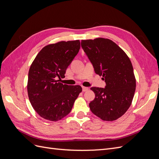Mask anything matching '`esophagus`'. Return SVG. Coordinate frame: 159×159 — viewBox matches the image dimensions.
Here are the masks:
<instances>
[{
    "mask_svg": "<svg viewBox=\"0 0 159 159\" xmlns=\"http://www.w3.org/2000/svg\"><path fill=\"white\" fill-rule=\"evenodd\" d=\"M82 89H83V91H87L89 89V88L87 87H82Z\"/></svg>",
    "mask_w": 159,
    "mask_h": 159,
    "instance_id": "34e87169",
    "label": "esophagus"
}]
</instances>
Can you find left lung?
I'll use <instances>...</instances> for the list:
<instances>
[{"label": "left lung", "instance_id": "8db88e82", "mask_svg": "<svg viewBox=\"0 0 159 159\" xmlns=\"http://www.w3.org/2000/svg\"><path fill=\"white\" fill-rule=\"evenodd\" d=\"M81 46L95 73L106 83L105 88H91L95 95L89 103L91 112L103 121L117 120L131 106L135 91L131 61L121 48L107 38L83 40Z\"/></svg>", "mask_w": 159, "mask_h": 159}]
</instances>
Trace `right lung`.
<instances>
[{
  "label": "right lung",
  "instance_id": "add662e5",
  "mask_svg": "<svg viewBox=\"0 0 159 159\" xmlns=\"http://www.w3.org/2000/svg\"><path fill=\"white\" fill-rule=\"evenodd\" d=\"M80 49L79 40L60 41L44 46L28 71L27 91L33 109L42 118L57 121L68 115L82 91L80 85L63 84L67 68Z\"/></svg>",
  "mask_w": 159,
  "mask_h": 159
}]
</instances>
